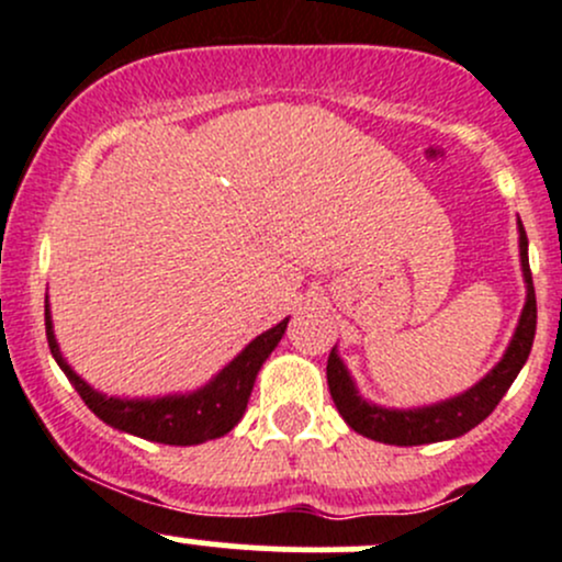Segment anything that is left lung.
I'll return each instance as SVG.
<instances>
[{
    "instance_id": "1",
    "label": "left lung",
    "mask_w": 562,
    "mask_h": 562,
    "mask_svg": "<svg viewBox=\"0 0 562 562\" xmlns=\"http://www.w3.org/2000/svg\"><path fill=\"white\" fill-rule=\"evenodd\" d=\"M519 258H522L527 299L522 315H519L517 331H514L512 342H508V350L492 367V372H486L473 389L462 391V394L451 396V400L438 402V405L413 407V411H394V407L372 405V402L361 400L348 367L337 356V348H331L326 364L328 391H331L334 405H337L339 416L348 422V427L364 435V438L389 446L438 443V440L459 438V435L479 427L495 411L497 402L506 396L512 383L517 381L519 370H522L527 356H530L532 337H536V291H532V274L530 263H527V234L522 223H519Z\"/></svg>"
}]
</instances>
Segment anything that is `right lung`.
Returning <instances> with one entry per match:
<instances>
[{
    "label": "right lung",
    "instance_id": "1",
    "mask_svg": "<svg viewBox=\"0 0 562 562\" xmlns=\"http://www.w3.org/2000/svg\"><path fill=\"white\" fill-rule=\"evenodd\" d=\"M285 328L288 317L260 337H255L225 370H220L206 386L198 391L157 396V400H122V396L100 394L72 372V367L67 364L59 345H56L54 323H50L48 304H45V337H48L50 356L61 367L67 381L81 394V400L87 402L89 411L103 418L108 427L166 446H198L228 435L245 416L258 370L269 359L271 350L277 348Z\"/></svg>",
    "mask_w": 562,
    "mask_h": 562
}]
</instances>
